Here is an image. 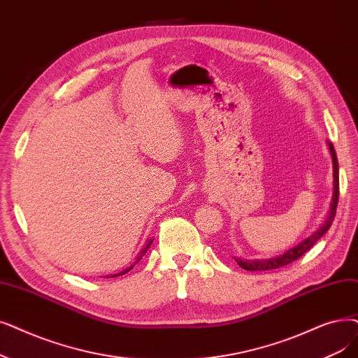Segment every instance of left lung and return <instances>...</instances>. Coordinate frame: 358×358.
Wrapping results in <instances>:
<instances>
[{
	"label": "left lung",
	"instance_id": "8db88e82",
	"mask_svg": "<svg viewBox=\"0 0 358 358\" xmlns=\"http://www.w3.org/2000/svg\"><path fill=\"white\" fill-rule=\"evenodd\" d=\"M331 153H332V161H334V196H332V203H331V210L326 216L324 222L322 224V227L315 231L312 236L307 237L304 241H301L299 245H295L289 250L281 256H278L275 259H268V260H243L240 257L236 259V262L238 263V266H241L245 271H253V272H263V271H272V269H278L287 266L288 263L297 260L299 257H301L304 253H307L310 248H312L322 237L326 231H328L334 222V217L336 215V206H338V197H339V169H338V159H336V153L334 149V145L331 142H328Z\"/></svg>",
	"mask_w": 358,
	"mask_h": 358
}]
</instances>
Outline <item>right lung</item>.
Returning a JSON list of instances; mask_svg holds the SVG:
<instances>
[{"mask_svg": "<svg viewBox=\"0 0 358 358\" xmlns=\"http://www.w3.org/2000/svg\"><path fill=\"white\" fill-rule=\"evenodd\" d=\"M150 244H152V240H150V241H149V243H148V244H146V247H145V248H143V252H142V253H141V256H138V257H137V260H136V263H137V262H138V260H141V259H142V256H143V255H145V253H146V252H148V248H149V247H150ZM131 268H133V266H130V268H127V269H126V271H122V272H121V273H118V275H124V273H127V272H129V271H130V269H131ZM118 275H115V276H118Z\"/></svg>", "mask_w": 358, "mask_h": 358, "instance_id": "right-lung-1", "label": "right lung"}]
</instances>
